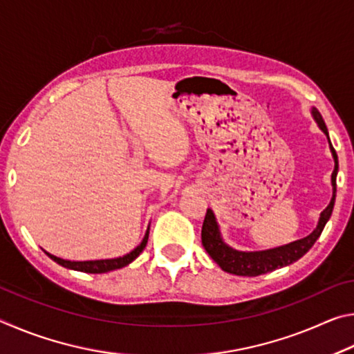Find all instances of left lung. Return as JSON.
<instances>
[{
  "mask_svg": "<svg viewBox=\"0 0 354 354\" xmlns=\"http://www.w3.org/2000/svg\"><path fill=\"white\" fill-rule=\"evenodd\" d=\"M313 115L319 123L320 129L328 136L326 124L323 122L322 113L315 109H313ZM329 140V136H328ZM329 148H331L333 158H334V171L331 175V183H333V198L329 201V205L323 209L320 214L319 225H317L315 230L310 232L309 236L298 239L295 242H290L283 247L272 248V250H263V251H237L232 250L231 247L221 241L218 225L215 221L214 212L211 209H207L205 215V221H203L201 227V242L203 247L207 251V254L212 257V259L218 263L221 270L227 273L237 274V277H257V274H263L267 272H273L277 268H281L284 266H289V263L295 262L299 259L306 251L313 247L317 239L320 237L323 227H325L326 221L329 220L333 214L334 201H335V176H337L339 170V160L337 154H335V149L333 148L331 142H329Z\"/></svg>",
  "mask_w": 354,
  "mask_h": 354,
  "instance_id": "left-lung-1",
  "label": "left lung"
}]
</instances>
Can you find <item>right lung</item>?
I'll use <instances>...</instances> for the list:
<instances>
[{
    "label": "right lung",
    "mask_w": 354,
    "mask_h": 354,
    "mask_svg": "<svg viewBox=\"0 0 354 354\" xmlns=\"http://www.w3.org/2000/svg\"><path fill=\"white\" fill-rule=\"evenodd\" d=\"M148 236H149V226L147 227L145 236H143L142 241L136 245V247L124 253L122 256L117 257H109V259H91V261H68V259H62V257H57L55 254L46 253L51 257L53 261L57 262L59 266H62L65 268H71V270H77V272H86V273H106L111 270H115V268H122L124 266H128L129 262H133L137 256H139L143 248L147 247L148 242Z\"/></svg>",
    "instance_id": "1"
}]
</instances>
